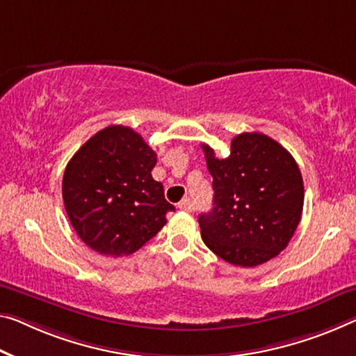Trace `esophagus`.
I'll return each mask as SVG.
<instances>
[{
	"label": "esophagus",
	"mask_w": 356,
	"mask_h": 356,
	"mask_svg": "<svg viewBox=\"0 0 356 356\" xmlns=\"http://www.w3.org/2000/svg\"><path fill=\"white\" fill-rule=\"evenodd\" d=\"M194 200L189 199V197H186L181 202L178 204V209L179 210H184V211H194Z\"/></svg>",
	"instance_id": "obj_1"
}]
</instances>
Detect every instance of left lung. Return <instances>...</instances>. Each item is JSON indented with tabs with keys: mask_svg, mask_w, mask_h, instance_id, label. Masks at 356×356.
Returning <instances> with one entry per match:
<instances>
[{
	"mask_svg": "<svg viewBox=\"0 0 356 356\" xmlns=\"http://www.w3.org/2000/svg\"><path fill=\"white\" fill-rule=\"evenodd\" d=\"M213 177V209L199 216L204 243L234 266L254 267L288 247L300 221L304 183L293 156L270 136H234L218 159L202 145Z\"/></svg>",
	"mask_w": 356,
	"mask_h": 356,
	"instance_id": "8db88e82",
	"label": "left lung"
}]
</instances>
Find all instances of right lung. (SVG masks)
<instances>
[{"label":"right lung","instance_id":"obj_1","mask_svg":"<svg viewBox=\"0 0 356 356\" xmlns=\"http://www.w3.org/2000/svg\"><path fill=\"white\" fill-rule=\"evenodd\" d=\"M157 154L124 125L97 132L71 157L62 194L79 238L105 256L135 253L161 231L175 207L151 170Z\"/></svg>","mask_w":356,"mask_h":356}]
</instances>
